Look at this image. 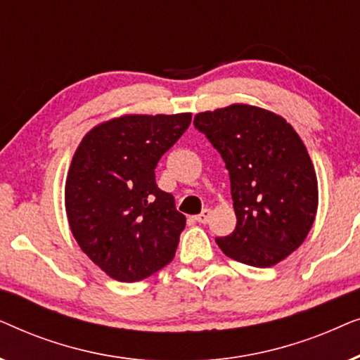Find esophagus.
Segmentation results:
<instances>
[{
    "instance_id": "34e87169",
    "label": "esophagus",
    "mask_w": 360,
    "mask_h": 360,
    "mask_svg": "<svg viewBox=\"0 0 360 360\" xmlns=\"http://www.w3.org/2000/svg\"><path fill=\"white\" fill-rule=\"evenodd\" d=\"M210 218H211V210H203L201 211V213L198 214V216H195V219L198 221V223H201V224H206L210 221Z\"/></svg>"
}]
</instances>
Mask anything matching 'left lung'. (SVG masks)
Segmentation results:
<instances>
[{"instance_id": "8db88e82", "label": "left lung", "mask_w": 360, "mask_h": 360, "mask_svg": "<svg viewBox=\"0 0 360 360\" xmlns=\"http://www.w3.org/2000/svg\"><path fill=\"white\" fill-rule=\"evenodd\" d=\"M193 124L229 170L236 229L216 238L228 257L272 267L297 250L318 210V180L297 131L262 108L236 105L198 112Z\"/></svg>"}]
</instances>
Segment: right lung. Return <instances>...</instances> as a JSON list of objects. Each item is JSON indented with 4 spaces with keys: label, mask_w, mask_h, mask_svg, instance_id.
Listing matches in <instances>:
<instances>
[{
    "label": "right lung",
    "mask_w": 360,
    "mask_h": 360,
    "mask_svg": "<svg viewBox=\"0 0 360 360\" xmlns=\"http://www.w3.org/2000/svg\"><path fill=\"white\" fill-rule=\"evenodd\" d=\"M191 112L124 115L88 131L65 181L72 234L120 282H139L174 259L185 216L155 184L160 157L188 129Z\"/></svg>",
    "instance_id": "right-lung-1"
}]
</instances>
